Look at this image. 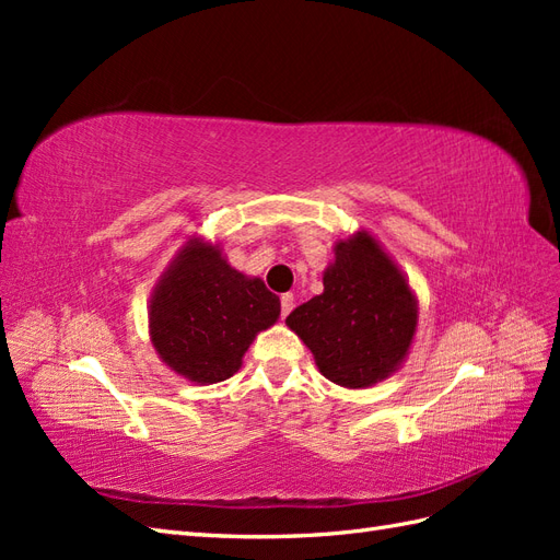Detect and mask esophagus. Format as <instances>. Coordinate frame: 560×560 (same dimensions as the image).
<instances>
[{"label": "esophagus", "mask_w": 560, "mask_h": 560, "mask_svg": "<svg viewBox=\"0 0 560 560\" xmlns=\"http://www.w3.org/2000/svg\"><path fill=\"white\" fill-rule=\"evenodd\" d=\"M280 306H282V317L290 315L292 308H294V294H290V292L282 294V296H280Z\"/></svg>", "instance_id": "34e87169"}]
</instances>
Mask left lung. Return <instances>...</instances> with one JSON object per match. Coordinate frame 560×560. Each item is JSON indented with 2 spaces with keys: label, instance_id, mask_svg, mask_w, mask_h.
I'll return each mask as SVG.
<instances>
[{
  "label": "left lung",
  "instance_id": "obj_1",
  "mask_svg": "<svg viewBox=\"0 0 560 560\" xmlns=\"http://www.w3.org/2000/svg\"><path fill=\"white\" fill-rule=\"evenodd\" d=\"M322 284L325 292L284 319L313 352L319 374L350 389L393 376L418 327V299L397 261L360 229L336 241Z\"/></svg>",
  "mask_w": 560,
  "mask_h": 560
}]
</instances>
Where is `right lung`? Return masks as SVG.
<instances>
[{"label": "right lung", "mask_w": 560, "mask_h": 560, "mask_svg": "<svg viewBox=\"0 0 560 560\" xmlns=\"http://www.w3.org/2000/svg\"><path fill=\"white\" fill-rule=\"evenodd\" d=\"M280 317V299L261 278L235 270L217 243L194 235L163 270L149 299V338L182 378H231L259 331Z\"/></svg>", "instance_id": "obj_1"}]
</instances>
